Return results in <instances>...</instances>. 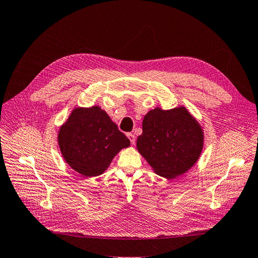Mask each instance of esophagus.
<instances>
[{
	"label": "esophagus",
	"instance_id": "34e87169",
	"mask_svg": "<svg viewBox=\"0 0 258 258\" xmlns=\"http://www.w3.org/2000/svg\"><path fill=\"white\" fill-rule=\"evenodd\" d=\"M127 137H128V139L130 140V143H131L132 145H134L135 142H136V137H135V135H134V134H128Z\"/></svg>",
	"mask_w": 258,
	"mask_h": 258
}]
</instances>
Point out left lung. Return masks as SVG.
<instances>
[{
	"mask_svg": "<svg viewBox=\"0 0 258 258\" xmlns=\"http://www.w3.org/2000/svg\"><path fill=\"white\" fill-rule=\"evenodd\" d=\"M137 148L157 175L173 179L197 163L203 131L184 107L155 108L144 116Z\"/></svg>",
	"mask_w": 258,
	"mask_h": 258,
	"instance_id": "left-lung-1",
	"label": "left lung"
}]
</instances>
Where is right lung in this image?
<instances>
[{"instance_id": "obj_1", "label": "right lung", "mask_w": 258, "mask_h": 258, "mask_svg": "<svg viewBox=\"0 0 258 258\" xmlns=\"http://www.w3.org/2000/svg\"><path fill=\"white\" fill-rule=\"evenodd\" d=\"M59 149L66 163L86 177L107 169L112 159L129 139L99 106L75 108L58 132Z\"/></svg>"}]
</instances>
